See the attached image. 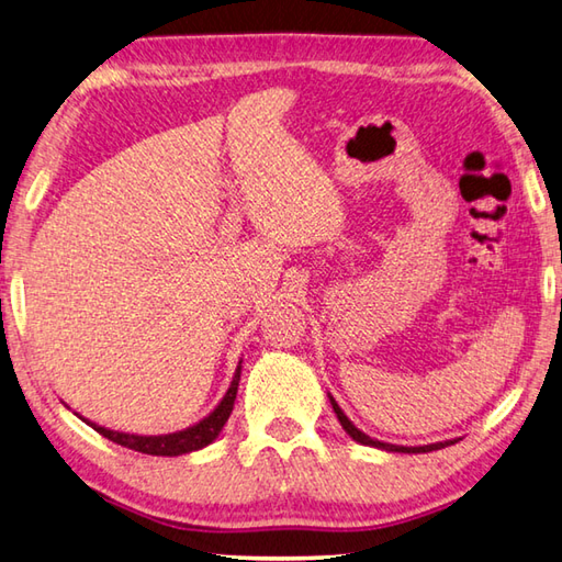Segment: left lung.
Returning a JSON list of instances; mask_svg holds the SVG:
<instances>
[{
    "mask_svg": "<svg viewBox=\"0 0 562 562\" xmlns=\"http://www.w3.org/2000/svg\"><path fill=\"white\" fill-rule=\"evenodd\" d=\"M327 398H330V404H333V411H335V416H337V420H340V426L345 428V432L352 440H357V442H362V446H369V448H379V450H386V452H432V450H440V448H448V446H452V442H458L460 438H454V440H442V442H430V446H418V448H406V446H391V442H381V440H376V438H369L367 432H362L359 430L352 420H349L347 416H345V411L337 406V401L327 394Z\"/></svg>",
    "mask_w": 562,
    "mask_h": 562,
    "instance_id": "left-lung-1",
    "label": "left lung"
}]
</instances>
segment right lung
<instances>
[{"label":"right lung","instance_id":"1","mask_svg":"<svg viewBox=\"0 0 562 562\" xmlns=\"http://www.w3.org/2000/svg\"><path fill=\"white\" fill-rule=\"evenodd\" d=\"M239 376H241V362L235 369V376L229 381L227 394L222 396L220 404L207 413L203 420H198L195 426H190L186 430H176L168 432V436H134V432H122V430H110L104 426H98L88 418H82L88 426L104 436L108 440L116 442V446L130 448L144 454H161V458H176V454H186V452H195L207 448L213 442L220 430L225 428V423L229 418L232 408H235V398H237V386H239Z\"/></svg>","mask_w":562,"mask_h":562}]
</instances>
